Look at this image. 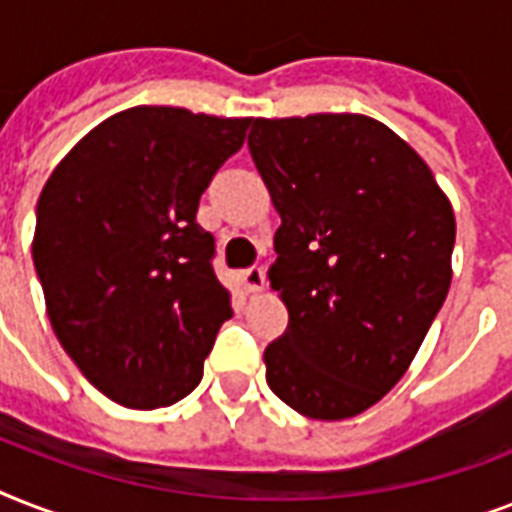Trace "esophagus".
Masks as SVG:
<instances>
[{"mask_svg": "<svg viewBox=\"0 0 512 512\" xmlns=\"http://www.w3.org/2000/svg\"><path fill=\"white\" fill-rule=\"evenodd\" d=\"M241 281H244L247 292H260L265 287V271L260 265H249L241 271Z\"/></svg>", "mask_w": 512, "mask_h": 512, "instance_id": "obj_1", "label": "esophagus"}]
</instances>
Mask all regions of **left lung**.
<instances>
[{
	"mask_svg": "<svg viewBox=\"0 0 512 512\" xmlns=\"http://www.w3.org/2000/svg\"><path fill=\"white\" fill-rule=\"evenodd\" d=\"M247 146L281 215L268 276L289 311L265 380L305 417H356L404 377L444 305L452 204L369 116L255 119Z\"/></svg>",
	"mask_w": 512,
	"mask_h": 512,
	"instance_id": "8db88e82",
	"label": "left lung"
}]
</instances>
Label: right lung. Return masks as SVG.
I'll return each instance as SVG.
<instances>
[{
	"instance_id": "add662e5",
	"label": "right lung",
	"mask_w": 512,
	"mask_h": 512,
	"mask_svg": "<svg viewBox=\"0 0 512 512\" xmlns=\"http://www.w3.org/2000/svg\"><path fill=\"white\" fill-rule=\"evenodd\" d=\"M249 124L127 108L87 132L44 183L31 255L47 316L116 404L159 409L188 396L233 316L196 209Z\"/></svg>"
}]
</instances>
